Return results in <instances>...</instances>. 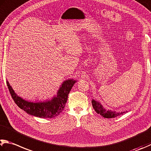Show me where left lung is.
<instances>
[{
    "mask_svg": "<svg viewBox=\"0 0 151 151\" xmlns=\"http://www.w3.org/2000/svg\"><path fill=\"white\" fill-rule=\"evenodd\" d=\"M92 104L93 108L94 109L96 112L98 114H100L101 116L105 117V118H114V117L121 116V115H123V114L127 112V111L117 112L116 111L106 110V109L104 108L102 104L98 102V101L95 100L94 99L92 100Z\"/></svg>",
    "mask_w": 151,
    "mask_h": 151,
    "instance_id": "obj_1",
    "label": "left lung"
}]
</instances>
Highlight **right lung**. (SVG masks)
<instances>
[{"instance_id":"obj_1","label":"right lung","mask_w":151,"mask_h":151,"mask_svg":"<svg viewBox=\"0 0 151 151\" xmlns=\"http://www.w3.org/2000/svg\"><path fill=\"white\" fill-rule=\"evenodd\" d=\"M76 82L73 79L65 81L57 91V96H55L51 100L39 102L24 100L16 94L9 81H6V84L12 99L19 108L32 116L41 118H52L58 116L64 109L68 95Z\"/></svg>"}]
</instances>
